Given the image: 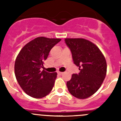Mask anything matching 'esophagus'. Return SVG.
Listing matches in <instances>:
<instances>
[{"instance_id":"1","label":"esophagus","mask_w":121,"mask_h":121,"mask_svg":"<svg viewBox=\"0 0 121 121\" xmlns=\"http://www.w3.org/2000/svg\"><path fill=\"white\" fill-rule=\"evenodd\" d=\"M63 73H64L63 72H60V71H57V74H59V75H61V74H62Z\"/></svg>"}]
</instances>
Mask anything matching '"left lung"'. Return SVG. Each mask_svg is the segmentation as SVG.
<instances>
[{"instance_id": "8db88e82", "label": "left lung", "mask_w": 121, "mask_h": 121, "mask_svg": "<svg viewBox=\"0 0 121 121\" xmlns=\"http://www.w3.org/2000/svg\"><path fill=\"white\" fill-rule=\"evenodd\" d=\"M74 64L79 73L72 74L67 82L69 92L78 99H86L99 90L106 76L107 62L99 48L91 42L82 38H66Z\"/></svg>"}]
</instances>
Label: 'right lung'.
<instances>
[{
    "mask_svg": "<svg viewBox=\"0 0 121 121\" xmlns=\"http://www.w3.org/2000/svg\"><path fill=\"white\" fill-rule=\"evenodd\" d=\"M61 40L39 37L29 42L18 54L14 64L16 79L22 89L33 98H43L53 89L57 73L41 71L52 48Z\"/></svg>",
    "mask_w": 121,
    "mask_h": 121,
    "instance_id": "1",
    "label": "right lung"
}]
</instances>
